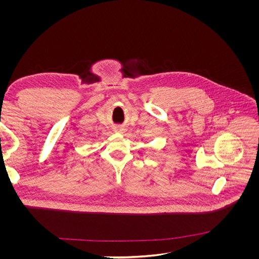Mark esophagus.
<instances>
[{
  "label": "esophagus",
  "instance_id": "34e87169",
  "mask_svg": "<svg viewBox=\"0 0 259 259\" xmlns=\"http://www.w3.org/2000/svg\"><path fill=\"white\" fill-rule=\"evenodd\" d=\"M122 130H123V128H121V127H120V128H119V131H122Z\"/></svg>",
  "mask_w": 259,
  "mask_h": 259
}]
</instances>
